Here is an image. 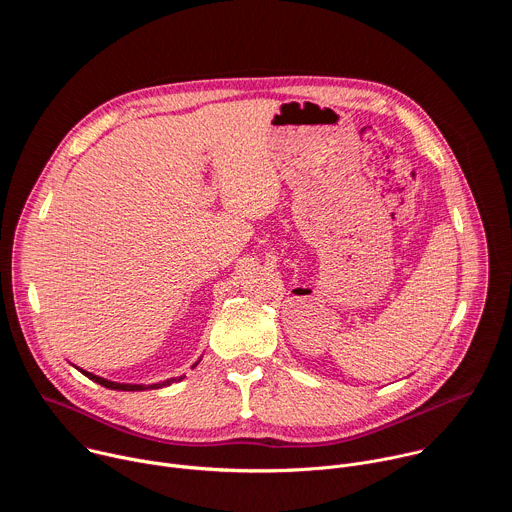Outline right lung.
Listing matches in <instances>:
<instances>
[{
  "label": "right lung",
  "instance_id": "add662e5",
  "mask_svg": "<svg viewBox=\"0 0 512 512\" xmlns=\"http://www.w3.org/2000/svg\"><path fill=\"white\" fill-rule=\"evenodd\" d=\"M196 367V364H194ZM81 371V369H79ZM85 377H89L91 381H95V383H99V385H103V387H107V389H115V391H145V389H160V387H166V385H170V383H174V381H182L184 377H180V379H168V381H164V383H156V385H125V383H113V381H107V379H103V377H97V375H93V373H87V371H81Z\"/></svg>",
  "mask_w": 512,
  "mask_h": 512
}]
</instances>
